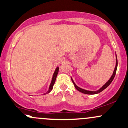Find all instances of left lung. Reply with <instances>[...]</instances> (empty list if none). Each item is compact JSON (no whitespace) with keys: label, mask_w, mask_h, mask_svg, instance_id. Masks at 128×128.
<instances>
[{"label":"left lung","mask_w":128,"mask_h":128,"mask_svg":"<svg viewBox=\"0 0 128 128\" xmlns=\"http://www.w3.org/2000/svg\"><path fill=\"white\" fill-rule=\"evenodd\" d=\"M117 65H118V62H117V58H116V66H115V70H114V72H113V74L112 75V76H111V78H110V79L108 80V82H106V83L100 89V90H97V91L96 92H92V91H88V90H84V89L81 88L79 87V86H76V85L75 84V83L74 82L73 80L72 79V78H71V80H72V83L74 84V86L77 89V90H78V91H79L80 92H82V93H85V94H97V93H100V92H101L103 90H104V89L106 88L108 86H109L110 84H111V82H112V80H113V79H114V78H115V74H116V69H117Z\"/></svg>","instance_id":"1"}]
</instances>
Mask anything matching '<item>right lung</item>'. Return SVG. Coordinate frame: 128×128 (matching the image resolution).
Here are the masks:
<instances>
[{
  "label": "right lung",
  "mask_w": 128,
  "mask_h": 128,
  "mask_svg": "<svg viewBox=\"0 0 128 128\" xmlns=\"http://www.w3.org/2000/svg\"><path fill=\"white\" fill-rule=\"evenodd\" d=\"M58 70H59V68L58 67H57V68H56V70H55L54 71V73L53 74V77H52V81H51V83H50V86H49V90H48V91L46 92V93H49V92L51 91L52 90L53 88V86L55 84V82H56V78H57V74H58ZM46 93H44V94H46Z\"/></svg>",
  "instance_id": "obj_1"
}]
</instances>
